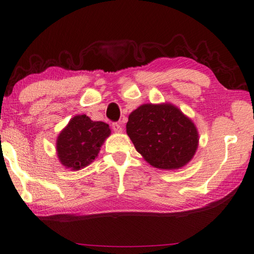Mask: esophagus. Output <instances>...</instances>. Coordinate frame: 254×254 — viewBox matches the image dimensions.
Instances as JSON below:
<instances>
[{"label":"esophagus","mask_w":254,"mask_h":254,"mask_svg":"<svg viewBox=\"0 0 254 254\" xmlns=\"http://www.w3.org/2000/svg\"><path fill=\"white\" fill-rule=\"evenodd\" d=\"M113 130L115 132H122L123 131V127H122V125H120V123H114L113 124Z\"/></svg>","instance_id":"obj_1"}]
</instances>
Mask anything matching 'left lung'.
<instances>
[{
    "label": "left lung",
    "instance_id": "left-lung-1",
    "mask_svg": "<svg viewBox=\"0 0 254 254\" xmlns=\"http://www.w3.org/2000/svg\"><path fill=\"white\" fill-rule=\"evenodd\" d=\"M126 130L137 152L162 170L183 167L197 149L196 127L171 104L138 107L128 117Z\"/></svg>",
    "mask_w": 254,
    "mask_h": 254
}]
</instances>
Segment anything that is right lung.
<instances>
[{
  "label": "right lung",
  "mask_w": 254,
  "mask_h": 254,
  "mask_svg": "<svg viewBox=\"0 0 254 254\" xmlns=\"http://www.w3.org/2000/svg\"><path fill=\"white\" fill-rule=\"evenodd\" d=\"M110 135L109 125L92 122L86 115L74 116L57 139L61 164L71 170L89 165L98 156L100 146Z\"/></svg>",
  "instance_id": "right-lung-1"
}]
</instances>
